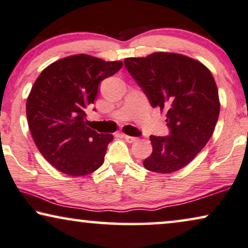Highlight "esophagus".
Here are the masks:
<instances>
[{
	"label": "esophagus",
	"mask_w": 248,
	"mask_h": 248,
	"mask_svg": "<svg viewBox=\"0 0 248 248\" xmlns=\"http://www.w3.org/2000/svg\"><path fill=\"white\" fill-rule=\"evenodd\" d=\"M122 137H123V138L125 139V141L128 142V143H133V142L137 141V138L130 137V135H125V134H123V135H122Z\"/></svg>",
	"instance_id": "esophagus-1"
}]
</instances>
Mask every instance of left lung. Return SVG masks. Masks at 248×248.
<instances>
[{
  "instance_id": "1",
  "label": "left lung",
  "mask_w": 248,
  "mask_h": 248,
  "mask_svg": "<svg viewBox=\"0 0 248 248\" xmlns=\"http://www.w3.org/2000/svg\"><path fill=\"white\" fill-rule=\"evenodd\" d=\"M125 67L152 107L166 110L169 135H151L148 170L168 174L188 165L205 147L219 117L218 88L211 72L199 61L159 52L124 60Z\"/></svg>"
}]
</instances>
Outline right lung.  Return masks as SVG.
<instances>
[{"label": "right lung", "instance_id": "obj_1", "mask_svg": "<svg viewBox=\"0 0 248 248\" xmlns=\"http://www.w3.org/2000/svg\"><path fill=\"white\" fill-rule=\"evenodd\" d=\"M123 66L86 54L56 61L33 83L27 99V120L43 157L57 170L84 176L104 164L111 134L88 127L86 109L98 86Z\"/></svg>", "mask_w": 248, "mask_h": 248}]
</instances>
